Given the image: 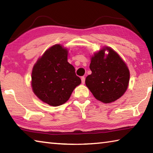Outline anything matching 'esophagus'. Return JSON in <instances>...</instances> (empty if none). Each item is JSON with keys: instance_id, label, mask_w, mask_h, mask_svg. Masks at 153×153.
I'll use <instances>...</instances> for the list:
<instances>
[{"instance_id": "esophagus-1", "label": "esophagus", "mask_w": 153, "mask_h": 153, "mask_svg": "<svg viewBox=\"0 0 153 153\" xmlns=\"http://www.w3.org/2000/svg\"><path fill=\"white\" fill-rule=\"evenodd\" d=\"M81 79H82V84H84V83H85V77L84 76H82L81 77Z\"/></svg>"}]
</instances>
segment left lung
Listing matches in <instances>:
<instances>
[{
  "label": "left lung",
  "mask_w": 153,
  "mask_h": 153,
  "mask_svg": "<svg viewBox=\"0 0 153 153\" xmlns=\"http://www.w3.org/2000/svg\"><path fill=\"white\" fill-rule=\"evenodd\" d=\"M109 53L105 56L104 51ZM92 74L86 78V85L97 100L110 103L117 100L126 91L129 71L126 64L113 49L103 48L91 58Z\"/></svg>",
  "instance_id": "obj_1"
}]
</instances>
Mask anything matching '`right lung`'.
I'll use <instances>...</instances> for the list:
<instances>
[{"label": "right lung", "instance_id": "right-lung-1", "mask_svg": "<svg viewBox=\"0 0 153 153\" xmlns=\"http://www.w3.org/2000/svg\"><path fill=\"white\" fill-rule=\"evenodd\" d=\"M67 49L56 45L46 51L33 66L32 86L34 94L43 102L56 107L70 97L81 79L67 62Z\"/></svg>", "mask_w": 153, "mask_h": 153}]
</instances>
